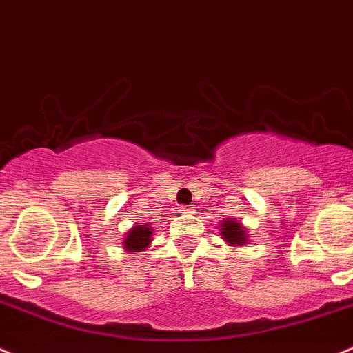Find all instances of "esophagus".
<instances>
[{
	"mask_svg": "<svg viewBox=\"0 0 353 353\" xmlns=\"http://www.w3.org/2000/svg\"><path fill=\"white\" fill-rule=\"evenodd\" d=\"M179 212H181V214H193L194 207H193V205H188V207H181Z\"/></svg>",
	"mask_w": 353,
	"mask_h": 353,
	"instance_id": "1",
	"label": "esophagus"
}]
</instances>
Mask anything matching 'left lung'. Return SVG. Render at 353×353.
<instances>
[{
    "label": "left lung",
    "instance_id": "obj_1",
    "mask_svg": "<svg viewBox=\"0 0 353 353\" xmlns=\"http://www.w3.org/2000/svg\"><path fill=\"white\" fill-rule=\"evenodd\" d=\"M219 225H221V228H219V231H221L222 239H224L228 245L245 246L246 243L250 241V236H248V232H246L245 225H243L241 222L236 221V219L225 217Z\"/></svg>",
    "mask_w": 353,
    "mask_h": 353
}]
</instances>
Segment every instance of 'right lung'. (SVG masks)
<instances>
[{
	"label": "right lung",
	"mask_w": 353,
	"mask_h": 353,
	"mask_svg": "<svg viewBox=\"0 0 353 353\" xmlns=\"http://www.w3.org/2000/svg\"><path fill=\"white\" fill-rule=\"evenodd\" d=\"M152 236L153 229L150 222H141V224H136L125 232V236L122 238V246H124L125 252H145L150 245H152Z\"/></svg>",
	"instance_id": "obj_1"
}]
</instances>
